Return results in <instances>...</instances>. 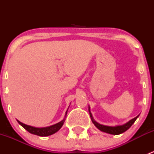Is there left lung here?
<instances>
[{"mask_svg":"<svg viewBox=\"0 0 154 154\" xmlns=\"http://www.w3.org/2000/svg\"><path fill=\"white\" fill-rule=\"evenodd\" d=\"M88 112H89V115L90 117H91V121H92L93 124L95 125V127L97 128H98L99 130H101L102 132H105L106 133H109V134H112V135H119L121 133H125V131H127L132 125H133L136 120L137 119V118L139 117V116H136V118L134 119H131L130 121H129L127 123L123 125H119V126H116V127H109V126H105V125H102L100 124H98L97 122L94 120L92 117V115H91V112H90V107L88 106Z\"/></svg>","mask_w":154,"mask_h":154,"instance_id":"8db88e82","label":"left lung"}]
</instances>
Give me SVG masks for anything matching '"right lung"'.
<instances>
[{"instance_id": "1", "label": "right lung", "mask_w": 154, "mask_h": 154, "mask_svg": "<svg viewBox=\"0 0 154 154\" xmlns=\"http://www.w3.org/2000/svg\"><path fill=\"white\" fill-rule=\"evenodd\" d=\"M67 112L68 110L66 111V116H65V119L63 120H62L61 122H59V123L56 124V125H54L52 126H50V127H42V128H38V127H32V126H29L25 125V124L21 123V122L18 121V124L21 125L26 130L29 132V133H32V134L34 135H37V136H51V135L54 134V133H57L62 127H63V124H64L65 120H66V115H67Z\"/></svg>"}]
</instances>
